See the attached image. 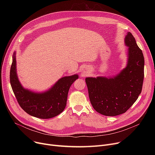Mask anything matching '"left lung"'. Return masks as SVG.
I'll list each match as a JSON object with an SVG mask.
<instances>
[{"label":"left lung","instance_id":"left-lung-1","mask_svg":"<svg viewBox=\"0 0 155 155\" xmlns=\"http://www.w3.org/2000/svg\"><path fill=\"white\" fill-rule=\"evenodd\" d=\"M124 42L128 47L124 68L112 77L85 78L92 107L104 116H116L126 112L142 91L144 65L143 52L130 32Z\"/></svg>","mask_w":155,"mask_h":155}]
</instances>
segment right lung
<instances>
[{"instance_id":"obj_1","label":"right lung","mask_w":155,"mask_h":155,"mask_svg":"<svg viewBox=\"0 0 155 155\" xmlns=\"http://www.w3.org/2000/svg\"><path fill=\"white\" fill-rule=\"evenodd\" d=\"M10 82L13 92L21 108L28 114L40 119H50L60 114L67 105L71 84L78 78L75 74L61 78L48 91L35 92L22 87L16 68L15 51L12 56Z\"/></svg>"}]
</instances>
